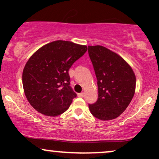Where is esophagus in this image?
I'll return each instance as SVG.
<instances>
[{
  "label": "esophagus",
  "mask_w": 159,
  "mask_h": 159,
  "mask_svg": "<svg viewBox=\"0 0 159 159\" xmlns=\"http://www.w3.org/2000/svg\"><path fill=\"white\" fill-rule=\"evenodd\" d=\"M78 96H79V97H84V96H85V93H78Z\"/></svg>",
  "instance_id": "obj_1"
}]
</instances>
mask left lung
Returning <instances> with one entry per match:
<instances>
[{"instance_id": "1", "label": "left lung", "mask_w": 159, "mask_h": 159, "mask_svg": "<svg viewBox=\"0 0 159 159\" xmlns=\"http://www.w3.org/2000/svg\"><path fill=\"white\" fill-rule=\"evenodd\" d=\"M88 54L97 78L98 99L89 104L95 117L111 120L118 117L132 101L135 75L121 57L102 45L88 46Z\"/></svg>"}]
</instances>
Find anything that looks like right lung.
Segmentation results:
<instances>
[{"label": "right lung", "mask_w": 159, "mask_h": 159, "mask_svg": "<svg viewBox=\"0 0 159 159\" xmlns=\"http://www.w3.org/2000/svg\"><path fill=\"white\" fill-rule=\"evenodd\" d=\"M87 47L69 41L52 42L37 50L22 74L25 94L38 112L56 116L65 112L77 96L70 87L69 70Z\"/></svg>", "instance_id": "add662e5"}]
</instances>
